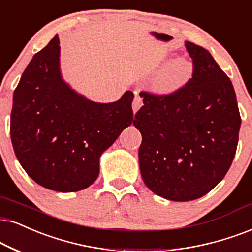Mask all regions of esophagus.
Segmentation results:
<instances>
[{"instance_id": "esophagus-1", "label": "esophagus", "mask_w": 252, "mask_h": 252, "mask_svg": "<svg viewBox=\"0 0 252 252\" xmlns=\"http://www.w3.org/2000/svg\"><path fill=\"white\" fill-rule=\"evenodd\" d=\"M142 104H143V101H142L141 96H139V95H135V97H133V101H132V110H133V113H137L139 108L142 107Z\"/></svg>"}]
</instances>
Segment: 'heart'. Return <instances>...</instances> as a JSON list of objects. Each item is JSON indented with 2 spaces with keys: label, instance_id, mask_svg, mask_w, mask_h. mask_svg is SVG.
I'll use <instances>...</instances> for the list:
<instances>
[{
  "label": "heart",
  "instance_id": "b5f03b06",
  "mask_svg": "<svg viewBox=\"0 0 252 252\" xmlns=\"http://www.w3.org/2000/svg\"><path fill=\"white\" fill-rule=\"evenodd\" d=\"M193 63L186 58H174L165 63L155 74L154 87L164 94L179 91L190 80L193 75Z\"/></svg>",
  "mask_w": 252,
  "mask_h": 252
}]
</instances>
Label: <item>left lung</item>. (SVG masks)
Here are the masks:
<instances>
[{
    "mask_svg": "<svg viewBox=\"0 0 252 252\" xmlns=\"http://www.w3.org/2000/svg\"><path fill=\"white\" fill-rule=\"evenodd\" d=\"M190 80L174 93L141 92L133 126L142 133L138 159L150 190L172 201L199 199L223 179L236 154L241 116L228 75L202 46L186 41Z\"/></svg>",
    "mask_w": 252,
    "mask_h": 252,
    "instance_id": "1",
    "label": "left lung"
}]
</instances>
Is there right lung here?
Returning <instances> with one entry per match:
<instances>
[{
  "mask_svg": "<svg viewBox=\"0 0 252 252\" xmlns=\"http://www.w3.org/2000/svg\"><path fill=\"white\" fill-rule=\"evenodd\" d=\"M59 37L33 56L14 92L10 136L18 161L38 185L57 192L87 189L100 157L133 121V93L98 103L63 80Z\"/></svg>",
  "mask_w": 252,
  "mask_h": 252,
  "instance_id": "1",
  "label": "right lung"
}]
</instances>
